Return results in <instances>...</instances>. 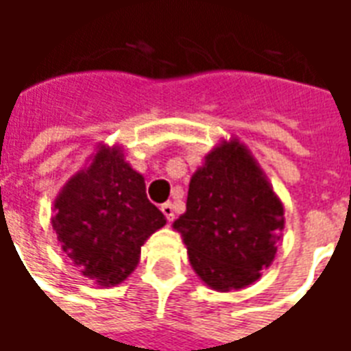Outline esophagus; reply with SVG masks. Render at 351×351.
Returning a JSON list of instances; mask_svg holds the SVG:
<instances>
[{
	"label": "esophagus",
	"instance_id": "obj_1",
	"mask_svg": "<svg viewBox=\"0 0 351 351\" xmlns=\"http://www.w3.org/2000/svg\"><path fill=\"white\" fill-rule=\"evenodd\" d=\"M161 213L165 214V218H167L169 221L175 220V206H173V203H163V205H161Z\"/></svg>",
	"mask_w": 351,
	"mask_h": 351
}]
</instances>
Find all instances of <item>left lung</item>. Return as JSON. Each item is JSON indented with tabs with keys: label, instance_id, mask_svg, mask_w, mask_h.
Listing matches in <instances>:
<instances>
[{
	"label": "left lung",
	"instance_id": "1",
	"mask_svg": "<svg viewBox=\"0 0 351 351\" xmlns=\"http://www.w3.org/2000/svg\"><path fill=\"white\" fill-rule=\"evenodd\" d=\"M284 206L237 141L206 156L191 176L186 213L175 221L193 271L220 291L259 278L276 254Z\"/></svg>",
	"mask_w": 351,
	"mask_h": 351
}]
</instances>
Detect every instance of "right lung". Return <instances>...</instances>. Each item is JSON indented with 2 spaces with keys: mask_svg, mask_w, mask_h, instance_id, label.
Returning a JSON list of instances; mask_svg holds the SVG:
<instances>
[{
  "mask_svg": "<svg viewBox=\"0 0 351 351\" xmlns=\"http://www.w3.org/2000/svg\"><path fill=\"white\" fill-rule=\"evenodd\" d=\"M52 228L75 267L103 286L122 282L141 246L165 216L146 197L145 178L118 148H101L92 165L71 178L54 205Z\"/></svg>",
  "mask_w": 351,
  "mask_h": 351,
  "instance_id": "1",
  "label": "right lung"
}]
</instances>
